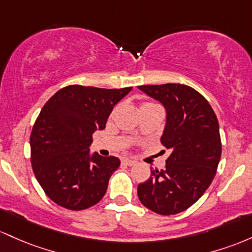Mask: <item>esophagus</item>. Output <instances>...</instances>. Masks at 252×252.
Instances as JSON below:
<instances>
[{"instance_id":"esophagus-1","label":"esophagus","mask_w":252,"mask_h":252,"mask_svg":"<svg viewBox=\"0 0 252 252\" xmlns=\"http://www.w3.org/2000/svg\"><path fill=\"white\" fill-rule=\"evenodd\" d=\"M123 163H124V164H126V165L132 166V165H134V164H135V160H133V159H129V158H124V159H123Z\"/></svg>"}]
</instances>
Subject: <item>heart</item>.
<instances>
[{
    "instance_id": "obj_1",
    "label": "heart",
    "mask_w": 252,
    "mask_h": 252,
    "mask_svg": "<svg viewBox=\"0 0 252 252\" xmlns=\"http://www.w3.org/2000/svg\"><path fill=\"white\" fill-rule=\"evenodd\" d=\"M148 104H154V103H150V102H146V103H144L143 106H148Z\"/></svg>"
}]
</instances>
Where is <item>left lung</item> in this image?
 Segmentation results:
<instances>
[{
    "instance_id": "8db88e82",
    "label": "left lung",
    "mask_w": 252,
    "mask_h": 252,
    "mask_svg": "<svg viewBox=\"0 0 252 252\" xmlns=\"http://www.w3.org/2000/svg\"><path fill=\"white\" fill-rule=\"evenodd\" d=\"M166 111L160 143L170 150L163 170L151 169L138 186V197L149 210L171 216L194 205L210 187L221 157L219 124L211 104L185 84L140 86Z\"/></svg>"
}]
</instances>
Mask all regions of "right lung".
I'll return each instance as SVG.
<instances>
[{
  "label": "right lung",
  "instance_id": "add662e5",
  "mask_svg": "<svg viewBox=\"0 0 252 252\" xmlns=\"http://www.w3.org/2000/svg\"><path fill=\"white\" fill-rule=\"evenodd\" d=\"M131 90L132 87L104 89L72 84L44 104L31 133V163L53 202L81 211L106 194L120 159L90 155L89 146L93 133L106 127L113 107Z\"/></svg>",
  "mask_w": 252,
  "mask_h": 252
}]
</instances>
